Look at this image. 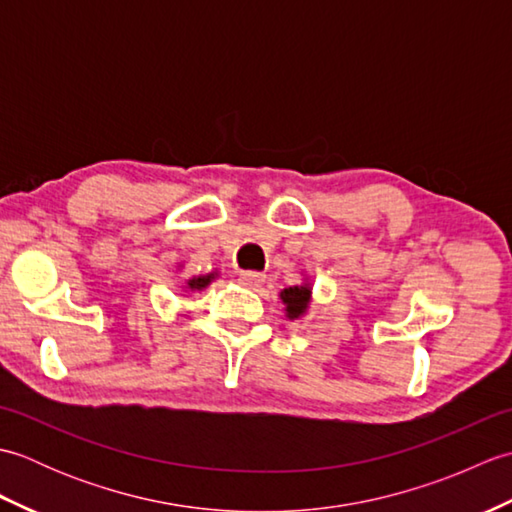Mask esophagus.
<instances>
[{"label": "esophagus", "instance_id": "1", "mask_svg": "<svg viewBox=\"0 0 512 512\" xmlns=\"http://www.w3.org/2000/svg\"><path fill=\"white\" fill-rule=\"evenodd\" d=\"M264 281H266V275L253 273V270H246V273L239 275V284L250 288V290H259L264 286Z\"/></svg>", "mask_w": 512, "mask_h": 512}]
</instances>
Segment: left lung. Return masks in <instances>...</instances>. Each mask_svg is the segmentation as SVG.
I'll return each mask as SVG.
<instances>
[{"label": "left lung", "instance_id": "1", "mask_svg": "<svg viewBox=\"0 0 512 512\" xmlns=\"http://www.w3.org/2000/svg\"><path fill=\"white\" fill-rule=\"evenodd\" d=\"M279 299L284 301V310H286V319L295 321V319H301L303 314L308 312L310 308V301H312V286L310 281H306V284H299V286H290V288H284L279 292Z\"/></svg>", "mask_w": 512, "mask_h": 512}]
</instances>
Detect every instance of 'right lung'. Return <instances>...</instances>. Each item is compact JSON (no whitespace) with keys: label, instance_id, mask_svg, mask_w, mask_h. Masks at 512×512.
<instances>
[{"label":"right lung","instance_id":"1","mask_svg":"<svg viewBox=\"0 0 512 512\" xmlns=\"http://www.w3.org/2000/svg\"><path fill=\"white\" fill-rule=\"evenodd\" d=\"M213 279H215L213 273H211V275H204V277H191V279L187 281V286H184V290H204L206 286L211 284Z\"/></svg>","mask_w":512,"mask_h":512}]
</instances>
